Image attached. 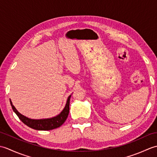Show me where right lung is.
I'll return each instance as SVG.
<instances>
[{
  "mask_svg": "<svg viewBox=\"0 0 157 157\" xmlns=\"http://www.w3.org/2000/svg\"><path fill=\"white\" fill-rule=\"evenodd\" d=\"M70 98H71V95H70L67 98V103L64 109L63 110L62 112L60 113L59 115L51 119H31L26 117L20 114V113L17 111V109L15 108V106L13 105L12 102L11 101H10V103H11L13 111H14L16 113V115L18 116L19 119L26 125H28L29 128H31L32 129L37 130H51L53 129L57 128L59 127L62 125L65 121L67 118L69 112Z\"/></svg>",
  "mask_w": 157,
  "mask_h": 157,
  "instance_id": "add662e5",
  "label": "right lung"
}]
</instances>
